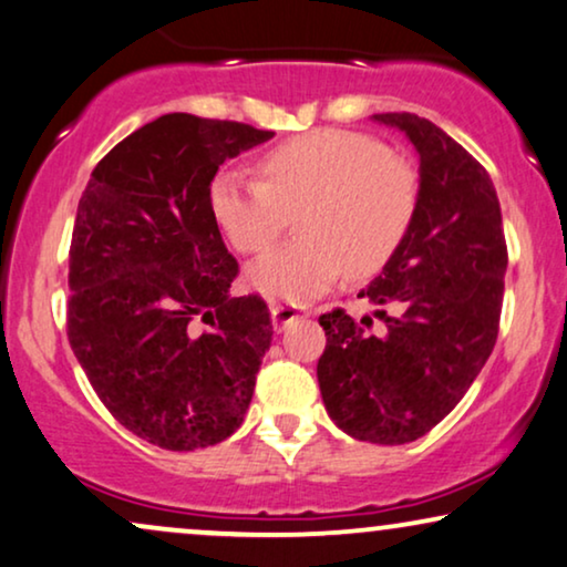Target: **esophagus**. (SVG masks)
Returning a JSON list of instances; mask_svg holds the SVG:
<instances>
[{
	"label": "esophagus",
	"instance_id": "1",
	"mask_svg": "<svg viewBox=\"0 0 567 567\" xmlns=\"http://www.w3.org/2000/svg\"><path fill=\"white\" fill-rule=\"evenodd\" d=\"M300 316H308L306 306H282V303H271V327L277 331H282L292 319H300Z\"/></svg>",
	"mask_w": 567,
	"mask_h": 567
}]
</instances>
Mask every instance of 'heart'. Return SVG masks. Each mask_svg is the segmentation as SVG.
<instances>
[{"instance_id": "obj_1", "label": "heart", "mask_w": 567, "mask_h": 567, "mask_svg": "<svg viewBox=\"0 0 567 567\" xmlns=\"http://www.w3.org/2000/svg\"><path fill=\"white\" fill-rule=\"evenodd\" d=\"M261 178L220 173L209 188L217 225L240 254H261L303 209V236L248 269L271 298L311 300L344 269L375 275L402 246L417 213V173L360 132L316 130L259 157Z\"/></svg>"}]
</instances>
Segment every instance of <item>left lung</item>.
<instances>
[{
  "instance_id": "left-lung-1",
  "label": "left lung",
  "mask_w": 567,
  "mask_h": 567,
  "mask_svg": "<svg viewBox=\"0 0 567 567\" xmlns=\"http://www.w3.org/2000/svg\"><path fill=\"white\" fill-rule=\"evenodd\" d=\"M373 121L396 126L417 150V213L358 296L381 306V334L368 331L371 316L323 313L327 350L316 375L337 427L402 446L454 410L493 352L508 248L493 181L456 140L414 113H375Z\"/></svg>"
}]
</instances>
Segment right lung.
Segmentation results:
<instances>
[{
    "label": "right lung",
    "mask_w": 567,
    "mask_h": 567,
    "mask_svg": "<svg viewBox=\"0 0 567 567\" xmlns=\"http://www.w3.org/2000/svg\"><path fill=\"white\" fill-rule=\"evenodd\" d=\"M271 137L240 121L165 113L121 140L82 192L66 337L105 410L153 446H215L251 404L269 308L230 296L238 261L209 186L228 157Z\"/></svg>",
    "instance_id": "add662e5"
}]
</instances>
